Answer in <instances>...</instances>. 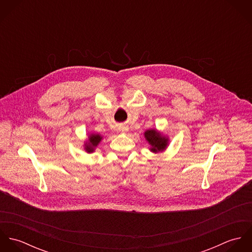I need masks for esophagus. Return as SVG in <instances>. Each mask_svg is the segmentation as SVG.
<instances>
[{
  "instance_id": "obj_1",
  "label": "esophagus",
  "mask_w": 252,
  "mask_h": 252,
  "mask_svg": "<svg viewBox=\"0 0 252 252\" xmlns=\"http://www.w3.org/2000/svg\"><path fill=\"white\" fill-rule=\"evenodd\" d=\"M119 131H120V132H122V133H124V132H126V131H127V128H126V127H124V126H122V127H120V128H119Z\"/></svg>"
}]
</instances>
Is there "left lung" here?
<instances>
[{"label":"left lung","mask_w":252,"mask_h":252,"mask_svg":"<svg viewBox=\"0 0 252 252\" xmlns=\"http://www.w3.org/2000/svg\"><path fill=\"white\" fill-rule=\"evenodd\" d=\"M144 137L148 144L151 145L150 151L154 153L164 151L169 144V139L155 129L146 130L144 132Z\"/></svg>","instance_id":"obj_1"}]
</instances>
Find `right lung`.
I'll return each instance as SVG.
<instances>
[{"label":"right lung","instance_id":"right-lung-1","mask_svg":"<svg viewBox=\"0 0 252 252\" xmlns=\"http://www.w3.org/2000/svg\"><path fill=\"white\" fill-rule=\"evenodd\" d=\"M103 137L100 136L99 134H91L88 137V141L84 144V149L86 152L91 153L95 150V147L100 144V142L102 141Z\"/></svg>","mask_w":252,"mask_h":252}]
</instances>
